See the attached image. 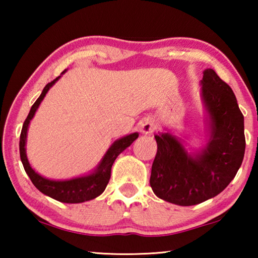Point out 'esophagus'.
Returning a JSON list of instances; mask_svg holds the SVG:
<instances>
[{
	"mask_svg": "<svg viewBox=\"0 0 258 258\" xmlns=\"http://www.w3.org/2000/svg\"><path fill=\"white\" fill-rule=\"evenodd\" d=\"M140 130H141V132L145 134L152 133L155 130L154 120L149 118V117H148V118H143L141 120V123H140Z\"/></svg>",
	"mask_w": 258,
	"mask_h": 258,
	"instance_id": "obj_1",
	"label": "esophagus"
}]
</instances>
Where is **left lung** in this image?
I'll return each mask as SVG.
<instances>
[{
    "instance_id": "left-lung-1",
    "label": "left lung",
    "mask_w": 258,
    "mask_h": 258,
    "mask_svg": "<svg viewBox=\"0 0 258 258\" xmlns=\"http://www.w3.org/2000/svg\"><path fill=\"white\" fill-rule=\"evenodd\" d=\"M200 85L207 112V146L190 154L171 132L155 135L150 185L157 197L178 206H192L221 194L241 166L246 148L243 115L232 89L211 68L204 71Z\"/></svg>"
}]
</instances>
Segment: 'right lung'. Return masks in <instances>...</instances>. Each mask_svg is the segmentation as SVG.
<instances>
[{
	"mask_svg": "<svg viewBox=\"0 0 258 258\" xmlns=\"http://www.w3.org/2000/svg\"><path fill=\"white\" fill-rule=\"evenodd\" d=\"M67 72V69L61 73V75H63ZM58 76L49 84H46L44 89H43L42 93L40 95L35 103L30 108V111L28 113L27 118L24 121L23 130H21L20 134V141H19V151H20V159L21 163L24 165V168L27 175L29 176L30 181L33 182V184L40 190L42 194L49 197L53 198L58 202L66 203V204H80L84 202H89L94 198L99 197L106 189L109 180H110V174H111V167L113 161L116 160L117 157L123 152L126 148L130 147L132 143L138 139L139 133H132L126 137L120 138L116 140L112 143L111 147L107 150L106 154L102 157V159L100 160L97 168L93 172H91L87 175L69 178V180H50L44 176L40 175L36 173L30 166L27 155H26V140H27V131L30 120L33 119L35 112L40 107L41 102L52 86H53L56 81L61 77Z\"/></svg>",
	"mask_w": 258,
	"mask_h": 258,
	"instance_id": "1",
	"label": "right lung"
}]
</instances>
